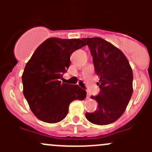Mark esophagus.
Masks as SVG:
<instances>
[{
  "instance_id": "34e87169",
  "label": "esophagus",
  "mask_w": 152,
  "mask_h": 152,
  "mask_svg": "<svg viewBox=\"0 0 152 152\" xmlns=\"http://www.w3.org/2000/svg\"><path fill=\"white\" fill-rule=\"evenodd\" d=\"M90 93H89V92H87V99H90Z\"/></svg>"
}]
</instances>
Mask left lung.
<instances>
[{
    "label": "left lung",
    "instance_id": "1",
    "mask_svg": "<svg viewBox=\"0 0 152 152\" xmlns=\"http://www.w3.org/2000/svg\"><path fill=\"white\" fill-rule=\"evenodd\" d=\"M93 56L101 88L94 113H86L87 120L96 125L116 121L125 112L133 93L132 69L123 52L101 37L83 38Z\"/></svg>",
    "mask_w": 152,
    "mask_h": 152
}]
</instances>
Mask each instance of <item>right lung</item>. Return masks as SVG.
Here are the masks:
<instances>
[{
  "label": "right lung",
  "mask_w": 152,
  "mask_h": 152,
  "mask_svg": "<svg viewBox=\"0 0 152 152\" xmlns=\"http://www.w3.org/2000/svg\"><path fill=\"white\" fill-rule=\"evenodd\" d=\"M86 45L80 39L48 38L38 46L22 75L23 95L39 120L55 124L66 117L73 101H82L87 92L60 81L70 66V56Z\"/></svg>",
  "instance_id": "obj_1"
}]
</instances>
